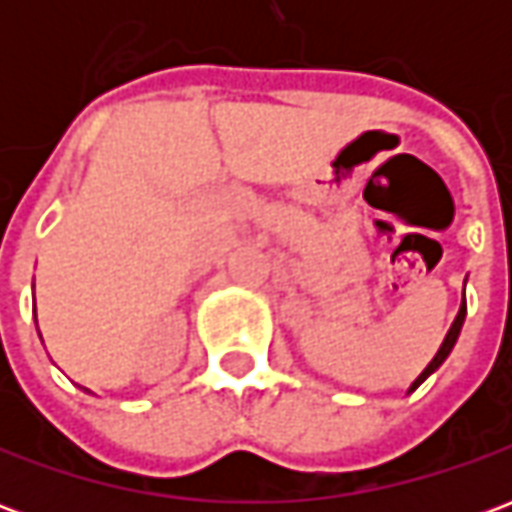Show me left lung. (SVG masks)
I'll list each match as a JSON object with an SVG mask.
<instances>
[{
	"instance_id": "8db88e82",
	"label": "left lung",
	"mask_w": 512,
	"mask_h": 512,
	"mask_svg": "<svg viewBox=\"0 0 512 512\" xmlns=\"http://www.w3.org/2000/svg\"><path fill=\"white\" fill-rule=\"evenodd\" d=\"M463 318H466V299L461 301V310H458V315H455V321H452L450 332H447V337H444V343L439 345L436 356H433V359H430V365L425 367V370H422L417 378H414V384L408 386V392H414V389H417V386L430 376V373H436V370L444 365V359L450 356V351L455 348V343H458V334H461V329H463Z\"/></svg>"
}]
</instances>
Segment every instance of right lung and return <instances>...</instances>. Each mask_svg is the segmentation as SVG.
<instances>
[{
	"instance_id": "right-lung-1",
	"label": "right lung",
	"mask_w": 512,
	"mask_h": 512,
	"mask_svg": "<svg viewBox=\"0 0 512 512\" xmlns=\"http://www.w3.org/2000/svg\"><path fill=\"white\" fill-rule=\"evenodd\" d=\"M38 334H40V332H38Z\"/></svg>"
}]
</instances>
